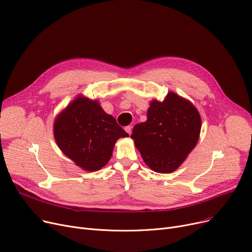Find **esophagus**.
Returning a JSON list of instances; mask_svg holds the SVG:
<instances>
[{
	"instance_id": "esophagus-1",
	"label": "esophagus",
	"mask_w": 252,
	"mask_h": 252,
	"mask_svg": "<svg viewBox=\"0 0 252 252\" xmlns=\"http://www.w3.org/2000/svg\"><path fill=\"white\" fill-rule=\"evenodd\" d=\"M126 131L128 133V135H130L131 133V129H132V126H126Z\"/></svg>"
}]
</instances>
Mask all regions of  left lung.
Masks as SVG:
<instances>
[{
	"label": "left lung",
	"mask_w": 252,
	"mask_h": 252,
	"mask_svg": "<svg viewBox=\"0 0 252 252\" xmlns=\"http://www.w3.org/2000/svg\"><path fill=\"white\" fill-rule=\"evenodd\" d=\"M200 126L197 109L170 92L163 102H151L147 121L133 126L130 138L151 169L170 173L195 147Z\"/></svg>",
	"instance_id": "left-lung-1"
}]
</instances>
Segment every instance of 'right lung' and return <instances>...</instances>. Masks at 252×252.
I'll return each instance as SVG.
<instances>
[{
  "mask_svg": "<svg viewBox=\"0 0 252 252\" xmlns=\"http://www.w3.org/2000/svg\"><path fill=\"white\" fill-rule=\"evenodd\" d=\"M54 133L63 153L87 171L102 168L116 140L128 137L113 116L85 97H78L57 117Z\"/></svg>",
  "mask_w": 252,
  "mask_h": 252,
  "instance_id": "right-lung-1",
  "label": "right lung"
}]
</instances>
